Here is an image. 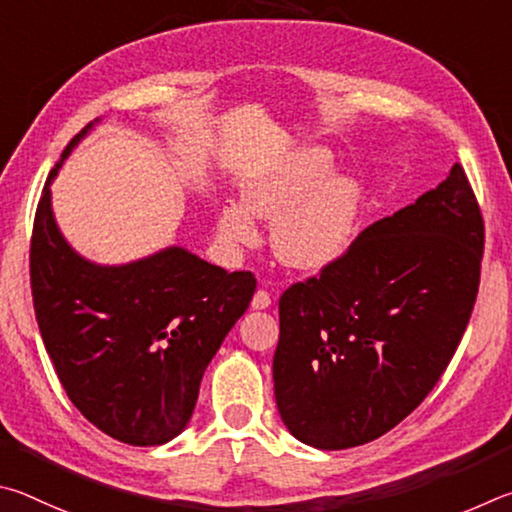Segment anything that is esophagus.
Wrapping results in <instances>:
<instances>
[{
    "mask_svg": "<svg viewBox=\"0 0 512 512\" xmlns=\"http://www.w3.org/2000/svg\"><path fill=\"white\" fill-rule=\"evenodd\" d=\"M270 303H272V294L267 290H258L254 294V299H251V308L265 310V308H270Z\"/></svg>",
    "mask_w": 512,
    "mask_h": 512,
    "instance_id": "1",
    "label": "esophagus"
}]
</instances>
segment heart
I'll list each match as a JSON object with an SVG mask.
<instances>
[{
    "label": "heart",
    "mask_w": 512,
    "mask_h": 512,
    "mask_svg": "<svg viewBox=\"0 0 512 512\" xmlns=\"http://www.w3.org/2000/svg\"><path fill=\"white\" fill-rule=\"evenodd\" d=\"M335 159L321 146H301L263 164L242 184V206L218 211V238L233 249L254 247L251 218L276 220L272 245L285 265L321 270L351 245L362 211V186L351 175H330Z\"/></svg>",
    "instance_id": "obj_1"
}]
</instances>
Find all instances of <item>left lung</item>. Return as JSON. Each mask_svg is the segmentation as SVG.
<instances>
[{
	"label": "left lung",
	"mask_w": 512,
	"mask_h": 512,
	"mask_svg": "<svg viewBox=\"0 0 512 512\" xmlns=\"http://www.w3.org/2000/svg\"><path fill=\"white\" fill-rule=\"evenodd\" d=\"M483 218L465 177L366 227L279 301L274 396L317 450L375 441L425 400L456 353L479 292Z\"/></svg>",
	"instance_id": "obj_1"
}]
</instances>
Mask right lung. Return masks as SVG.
Masks as SVG:
<instances>
[{
    "label": "right lung",
    "mask_w": 512,
    "mask_h": 512,
    "mask_svg": "<svg viewBox=\"0 0 512 512\" xmlns=\"http://www.w3.org/2000/svg\"><path fill=\"white\" fill-rule=\"evenodd\" d=\"M92 125L69 141L35 211V319L62 389L89 423L121 443L164 445L191 420L206 366L245 315L256 279L184 247L125 265L76 254L53 218L51 182Z\"/></svg>",
    "instance_id": "obj_1"
}]
</instances>
